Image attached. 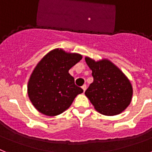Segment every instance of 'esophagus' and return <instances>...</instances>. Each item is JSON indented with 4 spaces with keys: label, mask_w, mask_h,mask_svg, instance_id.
I'll return each mask as SVG.
<instances>
[{
    "label": "esophagus",
    "mask_w": 152,
    "mask_h": 152,
    "mask_svg": "<svg viewBox=\"0 0 152 152\" xmlns=\"http://www.w3.org/2000/svg\"><path fill=\"white\" fill-rule=\"evenodd\" d=\"M82 89H83V92L86 91V85H83V86H82Z\"/></svg>",
    "instance_id": "1"
}]
</instances>
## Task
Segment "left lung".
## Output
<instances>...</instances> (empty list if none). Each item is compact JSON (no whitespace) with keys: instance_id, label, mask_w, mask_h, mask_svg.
<instances>
[{"instance_id":"1","label":"left lung","mask_w":152,"mask_h":152,"mask_svg":"<svg viewBox=\"0 0 152 152\" xmlns=\"http://www.w3.org/2000/svg\"><path fill=\"white\" fill-rule=\"evenodd\" d=\"M92 70L94 82L85 94L98 112L113 116L123 112L129 105L133 90L125 75L109 60L95 62L85 58Z\"/></svg>"}]
</instances>
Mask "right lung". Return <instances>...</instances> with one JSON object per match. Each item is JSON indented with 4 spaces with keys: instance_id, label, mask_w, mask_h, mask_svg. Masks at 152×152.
Returning a JSON list of instances; mask_svg holds the SVG:
<instances>
[{
    "instance_id": "add662e5",
    "label": "right lung",
    "mask_w": 152,
    "mask_h": 152,
    "mask_svg": "<svg viewBox=\"0 0 152 152\" xmlns=\"http://www.w3.org/2000/svg\"><path fill=\"white\" fill-rule=\"evenodd\" d=\"M82 56L54 49L37 65L28 84L29 99L40 113L58 115L68 109L75 97L83 90L75 84L69 70Z\"/></svg>"
}]
</instances>
